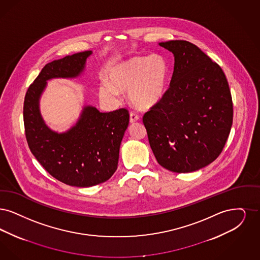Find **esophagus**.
Here are the masks:
<instances>
[{"label": "esophagus", "instance_id": "1", "mask_svg": "<svg viewBox=\"0 0 260 260\" xmlns=\"http://www.w3.org/2000/svg\"><path fill=\"white\" fill-rule=\"evenodd\" d=\"M138 120H139V115L137 113H134V112H131L130 113V122L134 123V122L138 121Z\"/></svg>", "mask_w": 260, "mask_h": 260}]
</instances>
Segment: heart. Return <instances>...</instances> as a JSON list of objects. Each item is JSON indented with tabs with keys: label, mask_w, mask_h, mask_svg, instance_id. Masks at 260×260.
<instances>
[{
	"label": "heart",
	"mask_w": 260,
	"mask_h": 260,
	"mask_svg": "<svg viewBox=\"0 0 260 260\" xmlns=\"http://www.w3.org/2000/svg\"><path fill=\"white\" fill-rule=\"evenodd\" d=\"M169 77V66L159 54L135 56L118 64L109 75V84L100 87V97L115 101L118 91L128 89V100L138 109L147 110L162 98Z\"/></svg>",
	"instance_id": "b5f03b06"
}]
</instances>
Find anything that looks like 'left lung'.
I'll return each instance as SVG.
<instances>
[{
  "instance_id": "1",
  "label": "left lung",
  "mask_w": 260,
  "mask_h": 260,
  "mask_svg": "<svg viewBox=\"0 0 260 260\" xmlns=\"http://www.w3.org/2000/svg\"><path fill=\"white\" fill-rule=\"evenodd\" d=\"M159 45L173 52L169 88L144 114L159 164L175 173L209 165L221 153L233 122V103L222 69L187 41Z\"/></svg>"
}]
</instances>
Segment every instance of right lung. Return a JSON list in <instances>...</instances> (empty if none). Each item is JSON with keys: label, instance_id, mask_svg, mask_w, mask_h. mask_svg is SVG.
Here are the masks:
<instances>
[{"label": "right lung", "instance_id": "add662e5", "mask_svg": "<svg viewBox=\"0 0 260 260\" xmlns=\"http://www.w3.org/2000/svg\"><path fill=\"white\" fill-rule=\"evenodd\" d=\"M90 54L83 51L46 64L30 84L23 105L25 136L31 152L53 178L78 187L99 184L114 174L129 112L119 109L100 113L86 107L75 127L58 134L44 123L39 98L47 79L78 77Z\"/></svg>", "mask_w": 260, "mask_h": 260}]
</instances>
